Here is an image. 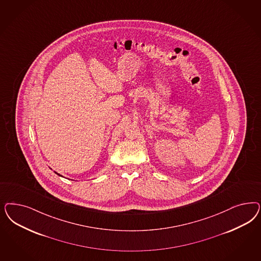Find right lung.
<instances>
[{"instance_id": "right-lung-1", "label": "right lung", "mask_w": 261, "mask_h": 261, "mask_svg": "<svg viewBox=\"0 0 261 261\" xmlns=\"http://www.w3.org/2000/svg\"><path fill=\"white\" fill-rule=\"evenodd\" d=\"M56 174H58V173H57V172H56ZM58 175H59V176H60V177H62V176H61V175H59V174H58Z\"/></svg>"}]
</instances>
